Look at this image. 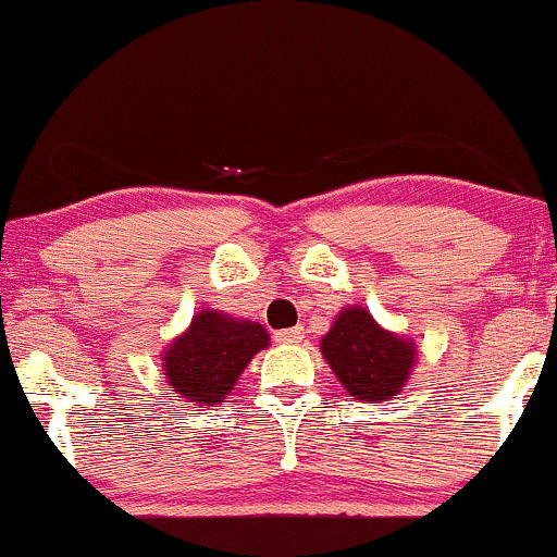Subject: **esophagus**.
Masks as SVG:
<instances>
[{"instance_id": "obj_1", "label": "esophagus", "mask_w": 557, "mask_h": 557, "mask_svg": "<svg viewBox=\"0 0 557 557\" xmlns=\"http://www.w3.org/2000/svg\"><path fill=\"white\" fill-rule=\"evenodd\" d=\"M274 341L285 343V345H296L304 341V327H293V330H280L274 332Z\"/></svg>"}]
</instances>
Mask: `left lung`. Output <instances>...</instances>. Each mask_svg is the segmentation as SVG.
I'll return each mask as SVG.
<instances>
[{
  "label": "left lung",
  "mask_w": 557,
  "mask_h": 557,
  "mask_svg": "<svg viewBox=\"0 0 557 557\" xmlns=\"http://www.w3.org/2000/svg\"><path fill=\"white\" fill-rule=\"evenodd\" d=\"M319 348L345 393L363 403L398 395L411 380L419 359L411 337L385 330L363 306H345L337 311Z\"/></svg>",
  "instance_id": "left-lung-1"
}]
</instances>
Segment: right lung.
<instances>
[{
    "label": "right lung",
    "instance_id": "right-lung-1",
    "mask_svg": "<svg viewBox=\"0 0 557 557\" xmlns=\"http://www.w3.org/2000/svg\"><path fill=\"white\" fill-rule=\"evenodd\" d=\"M270 345V332L251 319L201 309L175 341L162 350V374L170 398L194 406H220L243 369Z\"/></svg>",
    "mask_w": 557,
    "mask_h": 557
}]
</instances>
